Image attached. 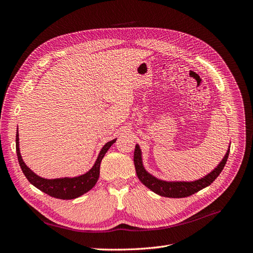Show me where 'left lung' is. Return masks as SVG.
Masks as SVG:
<instances>
[{
    "instance_id": "left-lung-1",
    "label": "left lung",
    "mask_w": 253,
    "mask_h": 253,
    "mask_svg": "<svg viewBox=\"0 0 253 253\" xmlns=\"http://www.w3.org/2000/svg\"><path fill=\"white\" fill-rule=\"evenodd\" d=\"M230 150H228L225 157L221 160L220 164L215 168L210 174L205 176L204 178L198 179L196 181L191 182H185V181H175V182H169V181H163L155 178L154 176L149 174L144 170L141 162V152L138 147V144H136L135 151H134V165L136 169V174L138 176L139 180L143 183L145 187H148L153 192H155L158 195H162L165 197H172V198H181L192 195L198 191L208 187L209 185L215 180V178L223 171L224 167L227 163L228 155Z\"/></svg>"
}]
</instances>
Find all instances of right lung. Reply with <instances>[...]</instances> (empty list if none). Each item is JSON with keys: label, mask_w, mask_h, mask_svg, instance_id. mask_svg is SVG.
Wrapping results in <instances>:
<instances>
[{"label": "right lung", "mask_w": 253, "mask_h": 253, "mask_svg": "<svg viewBox=\"0 0 253 253\" xmlns=\"http://www.w3.org/2000/svg\"><path fill=\"white\" fill-rule=\"evenodd\" d=\"M116 141L114 139L105 143L102 150L99 153V156L96 160L94 167L85 173L84 175L78 176V177L74 178H59V179H45L40 177V176L36 175L29 168L24 164L20 154L19 150V134L17 132L16 136V149H17V155L21 169L26 176L28 181L34 185L36 188L41 190L42 192L46 193L49 196L55 198H60V200H74L81 196L82 194L86 193L93 188L99 178V174H100V164L101 160L104 157L105 153L108 152L111 145Z\"/></svg>", "instance_id": "obj_1"}]
</instances>
